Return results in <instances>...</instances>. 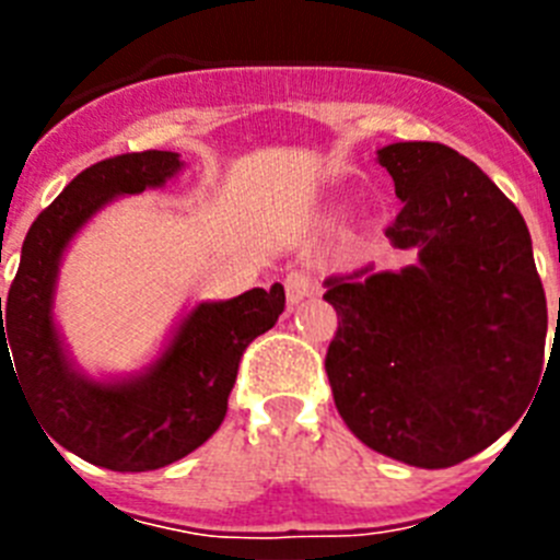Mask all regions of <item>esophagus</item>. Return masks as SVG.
Segmentation results:
<instances>
[{
  "label": "esophagus",
  "mask_w": 560,
  "mask_h": 560,
  "mask_svg": "<svg viewBox=\"0 0 560 560\" xmlns=\"http://www.w3.org/2000/svg\"><path fill=\"white\" fill-rule=\"evenodd\" d=\"M285 285V300L294 308L296 303H303L305 296L311 294V275L305 269H291L283 280Z\"/></svg>",
  "instance_id": "obj_1"
}]
</instances>
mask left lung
<instances>
[{
    "label": "left lung",
    "instance_id": "1",
    "mask_svg": "<svg viewBox=\"0 0 560 560\" xmlns=\"http://www.w3.org/2000/svg\"><path fill=\"white\" fill-rule=\"evenodd\" d=\"M378 165L415 260L325 280L339 328L325 355L336 409L373 452L448 468L497 443L536 395L547 300L522 212L440 142H393Z\"/></svg>",
    "mask_w": 560,
    "mask_h": 560
}]
</instances>
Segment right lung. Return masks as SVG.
Masks as SVG:
<instances>
[{
    "label": "right lung",
    "instance_id": "right-lung-1",
    "mask_svg": "<svg viewBox=\"0 0 560 560\" xmlns=\"http://www.w3.org/2000/svg\"><path fill=\"white\" fill-rule=\"evenodd\" d=\"M182 167L179 153L142 151L78 173L33 221L8 303L0 296V378L10 364L49 440L112 471H156L207 443L226 415L237 361L285 308L280 283L192 305L131 375L92 378L72 361L52 314L63 252L103 207L165 187Z\"/></svg>",
    "mask_w": 560,
    "mask_h": 560
}]
</instances>
